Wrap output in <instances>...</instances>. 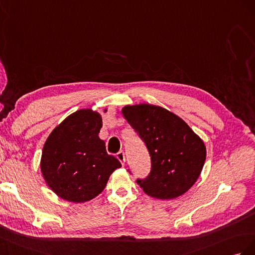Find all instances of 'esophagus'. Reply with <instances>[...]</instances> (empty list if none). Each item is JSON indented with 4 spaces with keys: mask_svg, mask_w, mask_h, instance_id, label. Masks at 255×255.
<instances>
[{
    "mask_svg": "<svg viewBox=\"0 0 255 255\" xmlns=\"http://www.w3.org/2000/svg\"><path fill=\"white\" fill-rule=\"evenodd\" d=\"M116 158H118V159L120 160L122 164L125 163V160H126V158H125V154H124V151H123V150L119 151L118 154H116Z\"/></svg>",
    "mask_w": 255,
    "mask_h": 255,
    "instance_id": "obj_1",
    "label": "esophagus"
}]
</instances>
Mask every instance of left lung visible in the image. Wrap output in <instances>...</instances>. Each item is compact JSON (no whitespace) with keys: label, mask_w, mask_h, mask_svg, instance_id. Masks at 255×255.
Wrapping results in <instances>:
<instances>
[{"label":"left lung","mask_w":255,"mask_h":255,"mask_svg":"<svg viewBox=\"0 0 255 255\" xmlns=\"http://www.w3.org/2000/svg\"><path fill=\"white\" fill-rule=\"evenodd\" d=\"M124 118L148 149L151 169L137 185L151 198L171 200L184 194L199 178L206 147L179 116L164 108L140 104L125 106Z\"/></svg>","instance_id":"left-lung-1"}]
</instances>
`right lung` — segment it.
<instances>
[{"label": "right lung", "mask_w": 255, "mask_h": 255, "mask_svg": "<svg viewBox=\"0 0 255 255\" xmlns=\"http://www.w3.org/2000/svg\"><path fill=\"white\" fill-rule=\"evenodd\" d=\"M101 127L98 112L82 109L67 116L48 136L40 170L47 185L61 199L74 203L93 200L122 166L108 154L105 141L98 136Z\"/></svg>", "instance_id": "1"}]
</instances>
